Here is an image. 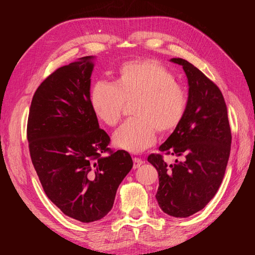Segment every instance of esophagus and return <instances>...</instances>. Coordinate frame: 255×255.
I'll use <instances>...</instances> for the list:
<instances>
[{"mask_svg": "<svg viewBox=\"0 0 255 255\" xmlns=\"http://www.w3.org/2000/svg\"><path fill=\"white\" fill-rule=\"evenodd\" d=\"M142 164H143V160H142L141 158H138V157H134V158H133V167H134L135 169L139 168Z\"/></svg>", "mask_w": 255, "mask_h": 255, "instance_id": "obj_1", "label": "esophagus"}]
</instances>
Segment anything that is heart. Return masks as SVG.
I'll return each mask as SVG.
<instances>
[{
    "label": "heart",
    "mask_w": 255,
    "mask_h": 255,
    "mask_svg": "<svg viewBox=\"0 0 255 255\" xmlns=\"http://www.w3.org/2000/svg\"><path fill=\"white\" fill-rule=\"evenodd\" d=\"M135 100L136 118L123 122L113 139L119 148L139 153L155 143L157 129L168 132L180 125L187 110L188 94L168 68L153 59L123 64L117 84L98 81L90 94L92 110L109 127L117 125L126 103Z\"/></svg>",
    "instance_id": "heart-1"
}]
</instances>
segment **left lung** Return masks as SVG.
I'll return each instance as SVG.
<instances>
[{
	"instance_id": "obj_1",
	"label": "left lung",
	"mask_w": 255,
	"mask_h": 255,
	"mask_svg": "<svg viewBox=\"0 0 255 255\" xmlns=\"http://www.w3.org/2000/svg\"><path fill=\"white\" fill-rule=\"evenodd\" d=\"M171 61L187 75L188 105L184 118L159 146L160 153L181 160L167 165L161 154H150L159 186L156 200L161 211L185 218L201 211L217 192L231 151V128L225 98L213 81L182 58Z\"/></svg>"
}]
</instances>
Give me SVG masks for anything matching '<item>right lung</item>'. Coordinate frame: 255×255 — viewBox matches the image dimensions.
I'll use <instances>...</instances> for the list:
<instances>
[{"label": "right lung", "mask_w": 255, "mask_h": 255, "mask_svg": "<svg viewBox=\"0 0 255 255\" xmlns=\"http://www.w3.org/2000/svg\"><path fill=\"white\" fill-rule=\"evenodd\" d=\"M92 56L58 68L35 91L27 119L29 155L45 195L68 217L103 218L133 167L125 150L109 148L90 102Z\"/></svg>", "instance_id": "1"}]
</instances>
